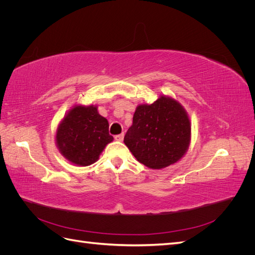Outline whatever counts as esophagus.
<instances>
[{"mask_svg": "<svg viewBox=\"0 0 255 255\" xmlns=\"http://www.w3.org/2000/svg\"><path fill=\"white\" fill-rule=\"evenodd\" d=\"M123 137H125V134H119V135H116L115 136V139L117 141H122L123 140Z\"/></svg>", "mask_w": 255, "mask_h": 255, "instance_id": "obj_1", "label": "esophagus"}]
</instances>
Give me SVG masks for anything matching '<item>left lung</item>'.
<instances>
[{
  "label": "left lung",
  "instance_id": "8db88e82",
  "mask_svg": "<svg viewBox=\"0 0 255 255\" xmlns=\"http://www.w3.org/2000/svg\"><path fill=\"white\" fill-rule=\"evenodd\" d=\"M190 133L186 111L174 99L161 96L150 105L137 106L125 143L139 163L160 169L184 156Z\"/></svg>",
  "mask_w": 255,
  "mask_h": 255
}]
</instances>
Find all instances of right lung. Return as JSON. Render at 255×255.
I'll return each mask as SVG.
<instances>
[{
    "label": "right lung",
    "instance_id": "add662e5",
    "mask_svg": "<svg viewBox=\"0 0 255 255\" xmlns=\"http://www.w3.org/2000/svg\"><path fill=\"white\" fill-rule=\"evenodd\" d=\"M109 127V121L98 113L97 106L76 105L58 126L56 144L72 164L89 166L114 139Z\"/></svg>",
    "mask_w": 255,
    "mask_h": 255
}]
</instances>
